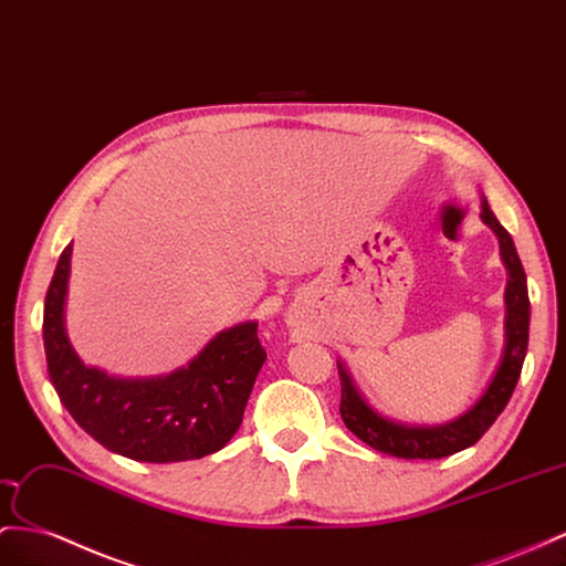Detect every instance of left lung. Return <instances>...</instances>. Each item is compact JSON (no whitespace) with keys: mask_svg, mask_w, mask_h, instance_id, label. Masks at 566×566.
Wrapping results in <instances>:
<instances>
[{"mask_svg":"<svg viewBox=\"0 0 566 566\" xmlns=\"http://www.w3.org/2000/svg\"><path fill=\"white\" fill-rule=\"evenodd\" d=\"M481 220L495 231L500 241V258L506 268L504 289V349L495 368V375L488 382L485 392L457 418L440 426H413L401 423L375 411L366 397L360 395L352 373L337 360L342 380V403L339 413L358 440H364L382 454L399 459H442L461 452L483 438V432L497 421L504 411L514 387L518 382L521 366H524L528 349V325H531V301L526 286V272L521 265L516 245L490 210L488 200L481 198Z\"/></svg>","mask_w":566,"mask_h":566,"instance_id":"obj_1","label":"left lung"}]
</instances>
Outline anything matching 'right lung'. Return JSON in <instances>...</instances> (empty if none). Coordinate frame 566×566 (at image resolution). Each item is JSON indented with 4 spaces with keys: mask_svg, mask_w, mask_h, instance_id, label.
Instances as JSON below:
<instances>
[{
    "mask_svg": "<svg viewBox=\"0 0 566 566\" xmlns=\"http://www.w3.org/2000/svg\"><path fill=\"white\" fill-rule=\"evenodd\" d=\"M71 243L45 296L42 337L50 380L74 421L109 452L134 461L202 459L234 438L265 364L258 323L217 335L186 366L155 378H119L85 366L66 337Z\"/></svg>",
    "mask_w": 566,
    "mask_h": 566,
    "instance_id": "obj_1",
    "label": "right lung"
}]
</instances>
